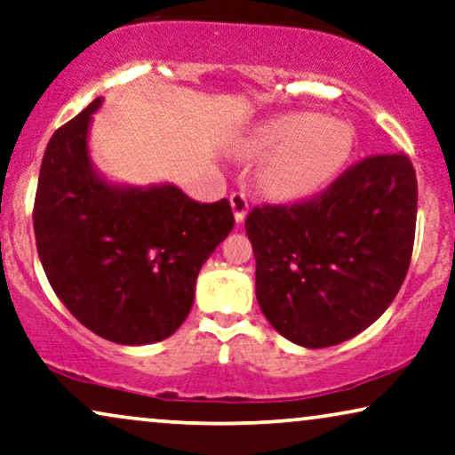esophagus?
Listing matches in <instances>:
<instances>
[{"label":"esophagus","mask_w":455,"mask_h":455,"mask_svg":"<svg viewBox=\"0 0 455 455\" xmlns=\"http://www.w3.org/2000/svg\"><path fill=\"white\" fill-rule=\"evenodd\" d=\"M231 208H233L235 222H237V224L243 222L247 212H250V204H247V197L243 196V193H233V196H231Z\"/></svg>","instance_id":"obj_1"}]
</instances>
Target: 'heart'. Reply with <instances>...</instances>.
<instances>
[{
    "mask_svg": "<svg viewBox=\"0 0 455 455\" xmlns=\"http://www.w3.org/2000/svg\"><path fill=\"white\" fill-rule=\"evenodd\" d=\"M239 157L259 162L256 183L276 202H299L335 183L354 154L347 123L314 112H284L253 124L235 145Z\"/></svg>",
    "mask_w": 455,
    "mask_h": 455,
    "instance_id": "obj_1",
    "label": "heart"
}]
</instances>
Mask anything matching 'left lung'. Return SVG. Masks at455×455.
<instances>
[{
    "label": "left lung",
    "instance_id": "left-lung-1",
    "mask_svg": "<svg viewBox=\"0 0 455 455\" xmlns=\"http://www.w3.org/2000/svg\"><path fill=\"white\" fill-rule=\"evenodd\" d=\"M416 208L403 154L366 157L310 202L253 208L245 231L266 320L307 349L368 329L408 275Z\"/></svg>",
    "mask_w": 455,
    "mask_h": 455
}]
</instances>
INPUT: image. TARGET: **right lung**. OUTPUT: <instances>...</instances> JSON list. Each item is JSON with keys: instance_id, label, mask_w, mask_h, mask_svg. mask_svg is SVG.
<instances>
[{"instance_id": "add662e5", "label": "right lung", "mask_w": 455, "mask_h": 455, "mask_svg": "<svg viewBox=\"0 0 455 455\" xmlns=\"http://www.w3.org/2000/svg\"><path fill=\"white\" fill-rule=\"evenodd\" d=\"M97 97L53 132L33 227L52 289L78 323L120 345L164 341L189 316L205 259L233 231L228 199L197 204L177 185L114 183L89 151Z\"/></svg>"}]
</instances>
